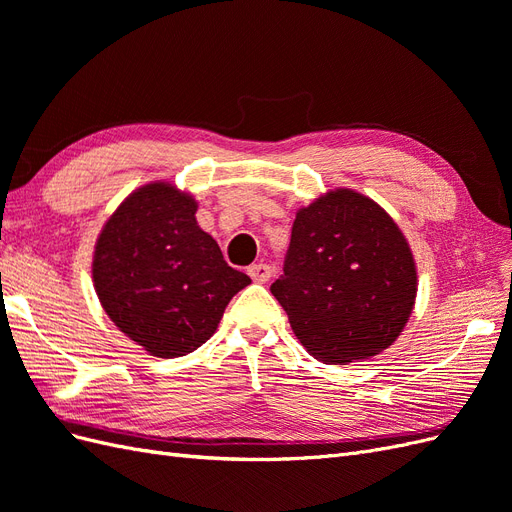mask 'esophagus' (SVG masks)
Listing matches in <instances>:
<instances>
[{"mask_svg": "<svg viewBox=\"0 0 512 512\" xmlns=\"http://www.w3.org/2000/svg\"><path fill=\"white\" fill-rule=\"evenodd\" d=\"M247 275H250L254 282L265 284V282H269V277H271V267L265 265V262H258V265L247 267Z\"/></svg>", "mask_w": 512, "mask_h": 512, "instance_id": "esophagus-1", "label": "esophagus"}]
</instances>
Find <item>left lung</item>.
<instances>
[{
    "label": "left lung",
    "mask_w": 512,
    "mask_h": 512,
    "mask_svg": "<svg viewBox=\"0 0 512 512\" xmlns=\"http://www.w3.org/2000/svg\"><path fill=\"white\" fill-rule=\"evenodd\" d=\"M271 292L314 359L346 365L380 354L404 331L416 267L391 215L339 188L297 211L284 275Z\"/></svg>",
    "instance_id": "8db88e82"
}]
</instances>
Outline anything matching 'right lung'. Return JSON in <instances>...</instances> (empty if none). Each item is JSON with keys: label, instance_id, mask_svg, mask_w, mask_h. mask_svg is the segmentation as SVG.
<instances>
[{"label": "right lung", "instance_id": "1", "mask_svg": "<svg viewBox=\"0 0 512 512\" xmlns=\"http://www.w3.org/2000/svg\"><path fill=\"white\" fill-rule=\"evenodd\" d=\"M91 273L115 327L160 359L203 346L252 282L198 226L196 200L166 181L138 188L108 218Z\"/></svg>", "mask_w": 512, "mask_h": 512}]
</instances>
